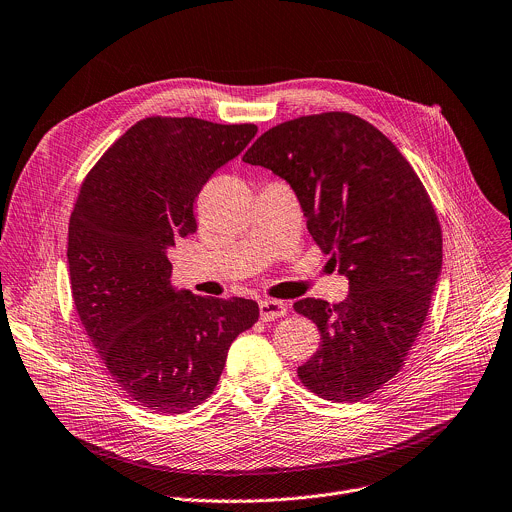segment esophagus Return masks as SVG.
I'll return each mask as SVG.
<instances>
[{"label":"esophagus","instance_id":"obj_1","mask_svg":"<svg viewBox=\"0 0 512 512\" xmlns=\"http://www.w3.org/2000/svg\"><path fill=\"white\" fill-rule=\"evenodd\" d=\"M259 313L263 321H273L277 317H283L287 313V305L277 299H263L259 303Z\"/></svg>","mask_w":512,"mask_h":512}]
</instances>
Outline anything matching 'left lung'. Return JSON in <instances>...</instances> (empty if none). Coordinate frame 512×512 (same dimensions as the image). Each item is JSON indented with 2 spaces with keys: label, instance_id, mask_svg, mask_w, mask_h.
I'll return each instance as SVG.
<instances>
[{
  "label": "left lung",
  "instance_id": "8db88e82",
  "mask_svg": "<svg viewBox=\"0 0 512 512\" xmlns=\"http://www.w3.org/2000/svg\"><path fill=\"white\" fill-rule=\"evenodd\" d=\"M295 193L307 229L350 283L348 297L295 301L319 350L297 368L331 402H358L392 380L424 325L442 271L434 207L400 150L370 122L327 112L283 122L243 156Z\"/></svg>",
  "mask_w": 512,
  "mask_h": 512
}]
</instances>
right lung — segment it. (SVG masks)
<instances>
[{
  "label": "right lung",
  "instance_id": "obj_1",
  "mask_svg": "<svg viewBox=\"0 0 512 512\" xmlns=\"http://www.w3.org/2000/svg\"><path fill=\"white\" fill-rule=\"evenodd\" d=\"M255 134V124L146 118L82 183L68 227L74 305L112 380L148 410L205 402L235 337L259 319L253 299L177 289L168 261L179 237L197 233L205 183Z\"/></svg>",
  "mask_w": 512,
  "mask_h": 512
}]
</instances>
